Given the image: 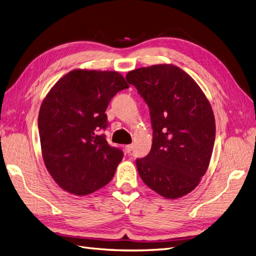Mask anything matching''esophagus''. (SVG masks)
<instances>
[{"label": "esophagus", "mask_w": 256, "mask_h": 256, "mask_svg": "<svg viewBox=\"0 0 256 256\" xmlns=\"http://www.w3.org/2000/svg\"><path fill=\"white\" fill-rule=\"evenodd\" d=\"M132 148H134V145H132V144H128V145H126V150H127L128 152H130L131 150H132Z\"/></svg>", "instance_id": "1"}]
</instances>
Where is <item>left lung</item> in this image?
<instances>
[{
  "label": "left lung",
  "instance_id": "left-lung-1",
  "mask_svg": "<svg viewBox=\"0 0 256 256\" xmlns=\"http://www.w3.org/2000/svg\"><path fill=\"white\" fill-rule=\"evenodd\" d=\"M126 79L148 106L154 130L150 154L136 159L140 177L166 198L188 194L212 158L216 122L210 102L198 84L172 64L138 68Z\"/></svg>",
  "mask_w": 256,
  "mask_h": 256
}]
</instances>
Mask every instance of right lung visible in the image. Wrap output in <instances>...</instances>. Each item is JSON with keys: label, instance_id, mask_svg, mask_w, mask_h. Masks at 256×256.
I'll use <instances>...</instances> for the list:
<instances>
[{"label": "right lung", "instance_id": "obj_1", "mask_svg": "<svg viewBox=\"0 0 256 256\" xmlns=\"http://www.w3.org/2000/svg\"><path fill=\"white\" fill-rule=\"evenodd\" d=\"M125 78L111 70L74 69L44 98L38 130L44 166L60 187L86 196L109 184L124 154L108 144L106 110Z\"/></svg>", "mask_w": 256, "mask_h": 256}]
</instances>
